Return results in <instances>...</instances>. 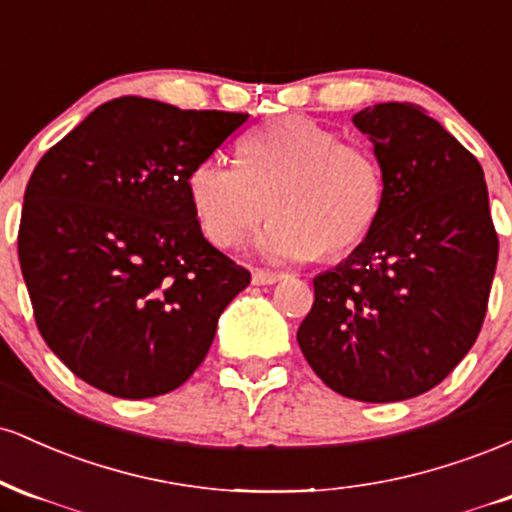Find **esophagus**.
I'll return each mask as SVG.
<instances>
[{
    "label": "esophagus",
    "instance_id": "obj_1",
    "mask_svg": "<svg viewBox=\"0 0 512 512\" xmlns=\"http://www.w3.org/2000/svg\"><path fill=\"white\" fill-rule=\"evenodd\" d=\"M284 279V274L281 272H267V269H255L252 272V284L257 286H267V284H276V281Z\"/></svg>",
    "mask_w": 512,
    "mask_h": 512
}]
</instances>
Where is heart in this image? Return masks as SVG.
Listing matches in <instances>:
<instances>
[{
	"label": "heart",
	"instance_id": "heart-1",
	"mask_svg": "<svg viewBox=\"0 0 512 512\" xmlns=\"http://www.w3.org/2000/svg\"><path fill=\"white\" fill-rule=\"evenodd\" d=\"M187 197L204 236L221 248L238 245L269 211L264 255L337 260L378 223L385 178L366 146L339 142L337 132L308 117H281L245 134L238 166L197 163Z\"/></svg>",
	"mask_w": 512,
	"mask_h": 512
}]
</instances>
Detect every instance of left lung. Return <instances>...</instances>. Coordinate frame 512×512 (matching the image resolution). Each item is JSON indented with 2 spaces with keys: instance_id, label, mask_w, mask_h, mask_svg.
<instances>
[{
  "instance_id": "8db88e82",
  "label": "left lung",
  "mask_w": 512,
  "mask_h": 512,
  "mask_svg": "<svg viewBox=\"0 0 512 512\" xmlns=\"http://www.w3.org/2000/svg\"><path fill=\"white\" fill-rule=\"evenodd\" d=\"M383 168L368 238L313 279L298 346L317 378L358 402H402L443 383L477 342L498 262L479 161L414 103L354 115Z\"/></svg>"
}]
</instances>
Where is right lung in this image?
I'll use <instances>...</instances> for the list:
<instances>
[{
  "label": "right lung",
  "instance_id": "obj_1",
  "mask_svg": "<svg viewBox=\"0 0 512 512\" xmlns=\"http://www.w3.org/2000/svg\"><path fill=\"white\" fill-rule=\"evenodd\" d=\"M245 120L122 96L38 161L19 262L35 325L76 378L144 399L204 361L250 272L202 236L187 175Z\"/></svg>",
  "mask_w": 512,
  "mask_h": 512
}]
</instances>
